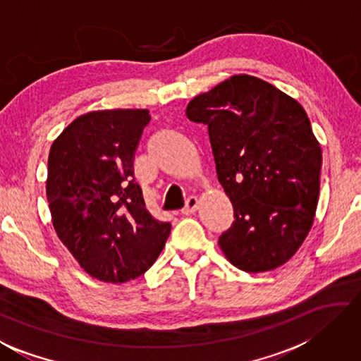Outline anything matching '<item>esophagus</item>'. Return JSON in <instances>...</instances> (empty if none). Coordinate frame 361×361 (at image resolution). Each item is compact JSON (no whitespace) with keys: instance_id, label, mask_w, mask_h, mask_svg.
<instances>
[{"instance_id":"34e87169","label":"esophagus","mask_w":361,"mask_h":361,"mask_svg":"<svg viewBox=\"0 0 361 361\" xmlns=\"http://www.w3.org/2000/svg\"><path fill=\"white\" fill-rule=\"evenodd\" d=\"M199 207V199L195 197V195H191V197L186 199V203H185V208L181 209L183 214H192L195 209H197Z\"/></svg>"}]
</instances>
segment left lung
<instances>
[{"label": "left lung", "mask_w": 361, "mask_h": 361, "mask_svg": "<svg viewBox=\"0 0 361 361\" xmlns=\"http://www.w3.org/2000/svg\"><path fill=\"white\" fill-rule=\"evenodd\" d=\"M208 126L216 173L233 205L219 237L233 267L262 273L303 245L316 214L322 149L305 109L252 75H233L188 104Z\"/></svg>", "instance_id": "left-lung-1"}]
</instances>
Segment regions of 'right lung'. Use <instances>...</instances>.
<instances>
[{
	"mask_svg": "<svg viewBox=\"0 0 361 361\" xmlns=\"http://www.w3.org/2000/svg\"><path fill=\"white\" fill-rule=\"evenodd\" d=\"M152 120L147 109L75 118L51 143L47 200L58 238L91 276L126 283L152 267L170 235L134 180V154Z\"/></svg>",
	"mask_w": 361,
	"mask_h": 361,
	"instance_id": "right-lung-1",
	"label": "right lung"
}]
</instances>
